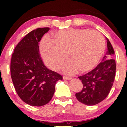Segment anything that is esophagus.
<instances>
[{
  "instance_id": "1",
  "label": "esophagus",
  "mask_w": 127,
  "mask_h": 127,
  "mask_svg": "<svg viewBox=\"0 0 127 127\" xmlns=\"http://www.w3.org/2000/svg\"><path fill=\"white\" fill-rule=\"evenodd\" d=\"M63 79L64 80H71V77H67V76H64L63 77Z\"/></svg>"
}]
</instances>
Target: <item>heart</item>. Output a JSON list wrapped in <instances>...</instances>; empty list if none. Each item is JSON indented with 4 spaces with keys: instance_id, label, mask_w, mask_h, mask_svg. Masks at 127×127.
Returning <instances> with one entry per match:
<instances>
[{
    "instance_id": "b5f03b06",
    "label": "heart",
    "mask_w": 127,
    "mask_h": 127,
    "mask_svg": "<svg viewBox=\"0 0 127 127\" xmlns=\"http://www.w3.org/2000/svg\"><path fill=\"white\" fill-rule=\"evenodd\" d=\"M106 42L98 31L87 29H67L59 31L55 39L45 38L42 41L40 52L45 63L53 70H57L67 60L63 71L74 74L80 69L90 71L96 67L104 53Z\"/></svg>"
}]
</instances>
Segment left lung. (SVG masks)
<instances>
[{"instance_id":"obj_1","label":"left lung","mask_w":127,"mask_h":127,"mask_svg":"<svg viewBox=\"0 0 127 127\" xmlns=\"http://www.w3.org/2000/svg\"><path fill=\"white\" fill-rule=\"evenodd\" d=\"M107 40V51L101 62L92 71L79 77L83 84L82 90L75 94L79 102L87 106H93L104 100L109 93L116 75V61L113 47Z\"/></svg>"}]
</instances>
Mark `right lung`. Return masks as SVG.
<instances>
[{
	"instance_id": "add662e5",
	"label": "right lung",
	"mask_w": 127,
	"mask_h": 127,
	"mask_svg": "<svg viewBox=\"0 0 127 127\" xmlns=\"http://www.w3.org/2000/svg\"><path fill=\"white\" fill-rule=\"evenodd\" d=\"M49 28H37L18 43L11 56L10 72L20 98L28 104L42 106L49 103L56 82L63 77L47 68L39 54V42Z\"/></svg>"
}]
</instances>
